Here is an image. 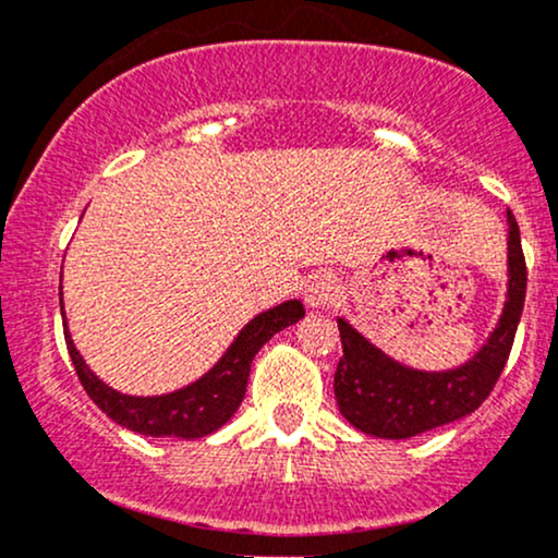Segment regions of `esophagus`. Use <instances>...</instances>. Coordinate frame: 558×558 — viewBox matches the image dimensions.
<instances>
[{"label":"esophagus","instance_id":"34e87169","mask_svg":"<svg viewBox=\"0 0 558 558\" xmlns=\"http://www.w3.org/2000/svg\"><path fill=\"white\" fill-rule=\"evenodd\" d=\"M341 296V283L332 272H317L304 288V299L312 310H328Z\"/></svg>","mask_w":558,"mask_h":558}]
</instances>
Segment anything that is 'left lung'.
Returning <instances> with one entry per match:
<instances>
[{"label":"left lung","instance_id":"left-lung-1","mask_svg":"<svg viewBox=\"0 0 558 558\" xmlns=\"http://www.w3.org/2000/svg\"><path fill=\"white\" fill-rule=\"evenodd\" d=\"M506 296L496 328L470 360L448 369H417L386 354L345 317H338L343 356L336 367V401L356 430L386 440H407L472 414L496 386L517 325H520L527 267L520 226L506 213Z\"/></svg>","mask_w":558,"mask_h":558}]
</instances>
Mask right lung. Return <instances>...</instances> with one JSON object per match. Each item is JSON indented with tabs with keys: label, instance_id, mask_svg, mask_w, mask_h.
<instances>
[{
	"label": "right lung",
	"instance_id": "obj_1",
	"mask_svg": "<svg viewBox=\"0 0 558 558\" xmlns=\"http://www.w3.org/2000/svg\"><path fill=\"white\" fill-rule=\"evenodd\" d=\"M60 310L70 360L75 364L81 386L86 388L96 407L118 425L138 435L183 440L204 438V435L220 430L233 417L235 409L241 407L243 393H246L252 362L262 345L270 341L275 332L286 330L288 325H296L304 317V304L299 299L283 301V304L248 319L226 349V354L198 380L162 396H131L110 388L99 375H94L70 336L65 306L60 304Z\"/></svg>",
	"mask_w": 558,
	"mask_h": 558
}]
</instances>
